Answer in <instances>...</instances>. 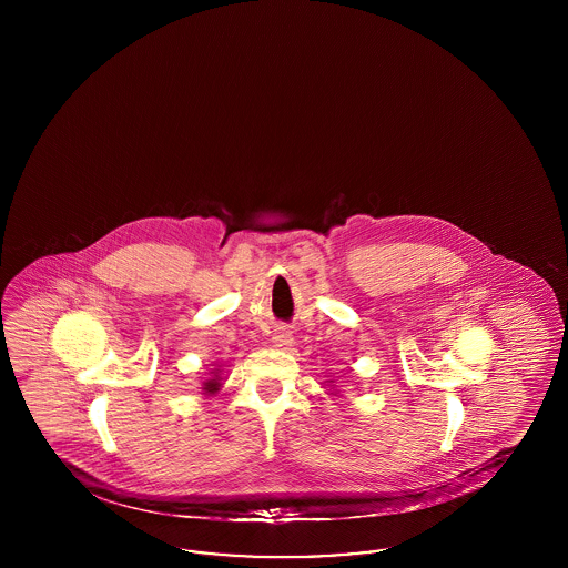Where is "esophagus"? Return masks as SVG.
Returning <instances> with one entry per match:
<instances>
[{
    "mask_svg": "<svg viewBox=\"0 0 568 568\" xmlns=\"http://www.w3.org/2000/svg\"><path fill=\"white\" fill-rule=\"evenodd\" d=\"M272 343L278 349H287L294 343V336H292V332L287 327H276L274 334H272Z\"/></svg>",
    "mask_w": 568,
    "mask_h": 568,
    "instance_id": "34e87169",
    "label": "esophagus"
}]
</instances>
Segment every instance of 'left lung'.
Segmentation results:
<instances>
[{
  "instance_id": "left-lung-1",
  "label": "left lung",
  "mask_w": 568,
  "mask_h": 568,
  "mask_svg": "<svg viewBox=\"0 0 568 568\" xmlns=\"http://www.w3.org/2000/svg\"><path fill=\"white\" fill-rule=\"evenodd\" d=\"M325 383H327V385H329V389H332V394H334V396H336V389H334V378H327V381H325Z\"/></svg>"
}]
</instances>
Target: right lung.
Here are the masks:
<instances>
[{
    "label": "right lung",
    "instance_id": "1",
    "mask_svg": "<svg viewBox=\"0 0 568 568\" xmlns=\"http://www.w3.org/2000/svg\"><path fill=\"white\" fill-rule=\"evenodd\" d=\"M211 375H213V377L206 378V381L202 383V394H204V396H215L216 392L221 389V368L216 366V368L211 371Z\"/></svg>",
    "mask_w": 568,
    "mask_h": 568
}]
</instances>
